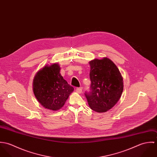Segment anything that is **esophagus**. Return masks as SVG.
I'll return each mask as SVG.
<instances>
[{
  "instance_id": "34e87169",
  "label": "esophagus",
  "mask_w": 157,
  "mask_h": 157,
  "mask_svg": "<svg viewBox=\"0 0 157 157\" xmlns=\"http://www.w3.org/2000/svg\"><path fill=\"white\" fill-rule=\"evenodd\" d=\"M76 92L78 93V94H81L82 92V89L81 88H77L76 89Z\"/></svg>"
}]
</instances>
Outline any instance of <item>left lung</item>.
Segmentation results:
<instances>
[{
    "instance_id": "obj_1",
    "label": "left lung",
    "mask_w": 157,
    "mask_h": 157,
    "mask_svg": "<svg viewBox=\"0 0 157 157\" xmlns=\"http://www.w3.org/2000/svg\"><path fill=\"white\" fill-rule=\"evenodd\" d=\"M90 92L85 94L90 109L107 112L120 100L123 90V77L111 59H95L90 62Z\"/></svg>"
}]
</instances>
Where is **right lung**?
Segmentation results:
<instances>
[{
  "label": "right lung",
  "mask_w": 157,
  "mask_h": 157,
  "mask_svg": "<svg viewBox=\"0 0 157 157\" xmlns=\"http://www.w3.org/2000/svg\"><path fill=\"white\" fill-rule=\"evenodd\" d=\"M60 71L58 63L46 65L37 72L33 82V92L37 101L45 109L53 111L64 106L74 90Z\"/></svg>",
  "instance_id": "right-lung-1"
}]
</instances>
